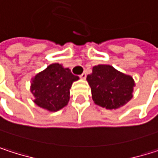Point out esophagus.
Segmentation results:
<instances>
[{
  "mask_svg": "<svg viewBox=\"0 0 158 158\" xmlns=\"http://www.w3.org/2000/svg\"><path fill=\"white\" fill-rule=\"evenodd\" d=\"M79 78L81 79H86V78H87V74H86L85 72H83V73L79 76Z\"/></svg>",
  "mask_w": 158,
  "mask_h": 158,
  "instance_id": "34e87169",
  "label": "esophagus"
}]
</instances>
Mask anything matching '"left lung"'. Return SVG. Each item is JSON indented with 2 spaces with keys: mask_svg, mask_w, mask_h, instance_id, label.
Instances as JSON below:
<instances>
[{
  "mask_svg": "<svg viewBox=\"0 0 158 158\" xmlns=\"http://www.w3.org/2000/svg\"><path fill=\"white\" fill-rule=\"evenodd\" d=\"M95 104L108 110L119 109L132 98L135 80L110 65L93 67L92 73L87 76Z\"/></svg>",
  "mask_w": 158,
  "mask_h": 158,
  "instance_id": "8db88e82",
  "label": "left lung"
}]
</instances>
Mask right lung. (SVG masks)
I'll list each match as a JSON object with an SVG mask.
<instances>
[{"instance_id": "1", "label": "right lung", "mask_w": 158, "mask_h": 158, "mask_svg": "<svg viewBox=\"0 0 158 158\" xmlns=\"http://www.w3.org/2000/svg\"><path fill=\"white\" fill-rule=\"evenodd\" d=\"M79 79L61 64H50L32 79L30 90L34 102L48 111L61 110L69 103L72 83Z\"/></svg>"}]
</instances>
